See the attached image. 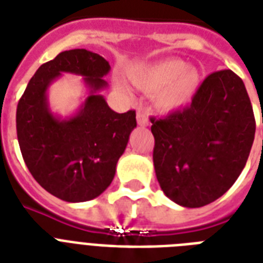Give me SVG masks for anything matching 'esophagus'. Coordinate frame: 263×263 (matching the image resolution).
Returning a JSON list of instances; mask_svg holds the SVG:
<instances>
[{
    "label": "esophagus",
    "instance_id": "obj_1",
    "mask_svg": "<svg viewBox=\"0 0 263 263\" xmlns=\"http://www.w3.org/2000/svg\"><path fill=\"white\" fill-rule=\"evenodd\" d=\"M136 119H138V124H139L140 127H147V125H148L147 116L144 115L143 111H138V116H136Z\"/></svg>",
    "mask_w": 263,
    "mask_h": 263
}]
</instances>
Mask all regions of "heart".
Returning <instances> with one entry per match:
<instances>
[{"mask_svg":"<svg viewBox=\"0 0 263 263\" xmlns=\"http://www.w3.org/2000/svg\"><path fill=\"white\" fill-rule=\"evenodd\" d=\"M136 87L157 92L156 105L164 111L183 109L199 90L202 75L198 68L185 65L181 60L169 59L148 67L136 68L129 73Z\"/></svg>","mask_w":263,"mask_h":263,"instance_id":"obj_1","label":"heart"}]
</instances>
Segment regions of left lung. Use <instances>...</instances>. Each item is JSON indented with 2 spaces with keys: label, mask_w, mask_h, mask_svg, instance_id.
I'll list each match as a JSON object with an SVG mask.
<instances>
[{
  "label": "left lung",
  "mask_w": 263,
  "mask_h": 263,
  "mask_svg": "<svg viewBox=\"0 0 263 263\" xmlns=\"http://www.w3.org/2000/svg\"><path fill=\"white\" fill-rule=\"evenodd\" d=\"M152 123L157 180L184 208L212 203L232 187L255 135L249 94L231 69L210 73L190 106Z\"/></svg>",
  "instance_id": "8db88e82"
}]
</instances>
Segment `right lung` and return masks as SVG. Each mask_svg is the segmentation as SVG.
Listing matches in <instances>:
<instances>
[{"label": "right lung", "mask_w": 263, "mask_h": 263, "mask_svg": "<svg viewBox=\"0 0 263 263\" xmlns=\"http://www.w3.org/2000/svg\"><path fill=\"white\" fill-rule=\"evenodd\" d=\"M110 71L106 60L86 49L60 53L42 64L17 103L16 129L23 160L41 187L65 202L99 196L115 177L117 161L136 127L135 110L116 113L99 90ZM63 71L83 76L90 95L73 118L51 115L46 90Z\"/></svg>", "instance_id": "add662e5"}]
</instances>
